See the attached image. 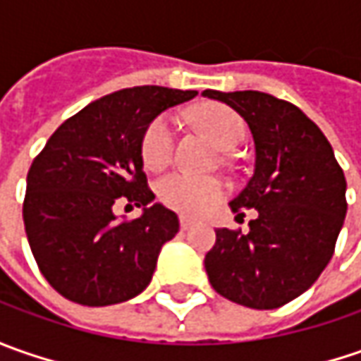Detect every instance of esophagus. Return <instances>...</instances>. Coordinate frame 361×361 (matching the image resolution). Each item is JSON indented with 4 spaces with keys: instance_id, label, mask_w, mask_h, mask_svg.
<instances>
[{
    "instance_id": "esophagus-1",
    "label": "esophagus",
    "mask_w": 361,
    "mask_h": 361,
    "mask_svg": "<svg viewBox=\"0 0 361 361\" xmlns=\"http://www.w3.org/2000/svg\"><path fill=\"white\" fill-rule=\"evenodd\" d=\"M192 227V219L188 215H180V229L183 231H187Z\"/></svg>"
}]
</instances>
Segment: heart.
Wrapping results in <instances>:
<instances>
[{"instance_id":"1","label":"heart","mask_w":361,"mask_h":361,"mask_svg":"<svg viewBox=\"0 0 361 361\" xmlns=\"http://www.w3.org/2000/svg\"><path fill=\"white\" fill-rule=\"evenodd\" d=\"M195 120L215 140V145L225 150H233L241 145L247 134L241 114L225 104H202L195 112ZM174 136V120L169 114H160L146 126L140 154L150 171H162L173 160ZM157 192L160 201L174 211L185 215H199L225 197V185L215 176L174 173L160 180Z\"/></svg>"}]
</instances>
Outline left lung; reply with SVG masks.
Returning <instances> with one entry per match:
<instances>
[{"label": "left lung", "mask_w": 361, "mask_h": 361, "mask_svg": "<svg viewBox=\"0 0 361 361\" xmlns=\"http://www.w3.org/2000/svg\"><path fill=\"white\" fill-rule=\"evenodd\" d=\"M241 114L255 142V171L231 209H255L249 233L216 229L204 269L216 293L275 310L326 269L348 211L345 176L324 132L298 106L255 90H204Z\"/></svg>", "instance_id": "left-lung-1"}]
</instances>
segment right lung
Returning <instances> with one entry per match:
<instances>
[{
  "label": "right lung",
  "mask_w": 361,
  "mask_h": 361,
  "mask_svg": "<svg viewBox=\"0 0 361 361\" xmlns=\"http://www.w3.org/2000/svg\"><path fill=\"white\" fill-rule=\"evenodd\" d=\"M195 96L162 86L112 92L66 120L32 162L23 225L37 267L60 295L102 307L148 287L178 216L152 204L140 142L160 112ZM120 196L142 206L143 215L118 221Z\"/></svg>",
  "instance_id": "right-lung-1"
}]
</instances>
